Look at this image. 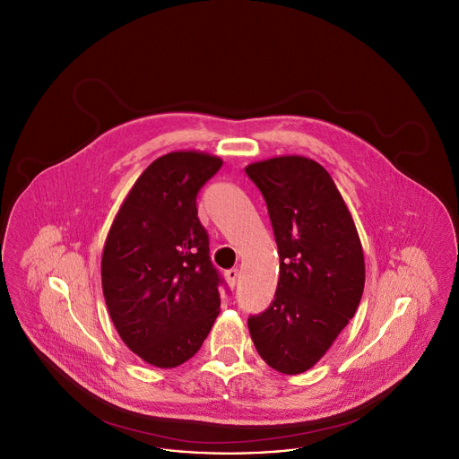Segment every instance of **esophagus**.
Wrapping results in <instances>:
<instances>
[{
  "label": "esophagus",
  "mask_w": 459,
  "mask_h": 459,
  "mask_svg": "<svg viewBox=\"0 0 459 459\" xmlns=\"http://www.w3.org/2000/svg\"><path fill=\"white\" fill-rule=\"evenodd\" d=\"M225 279H227V282H229L230 287H234L236 282H238V279H239V270H238V268L227 270V272H225Z\"/></svg>",
  "instance_id": "1"
}]
</instances>
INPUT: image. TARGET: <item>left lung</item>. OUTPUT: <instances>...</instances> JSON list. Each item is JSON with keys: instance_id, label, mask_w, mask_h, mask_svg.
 Wrapping results in <instances>:
<instances>
[{"instance_id": "obj_1", "label": "left lung", "mask_w": 459, "mask_h": 459, "mask_svg": "<svg viewBox=\"0 0 459 459\" xmlns=\"http://www.w3.org/2000/svg\"><path fill=\"white\" fill-rule=\"evenodd\" d=\"M281 256L270 306L247 318L258 354L285 375L311 368L350 324L365 287V258L332 177L305 156L251 163Z\"/></svg>"}]
</instances>
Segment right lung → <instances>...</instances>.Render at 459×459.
I'll return each mask as SVG.
<instances>
[{
    "mask_svg": "<svg viewBox=\"0 0 459 459\" xmlns=\"http://www.w3.org/2000/svg\"><path fill=\"white\" fill-rule=\"evenodd\" d=\"M221 160L165 154L141 174L111 223L101 260L113 325L146 363L175 368L196 354L219 316L225 282L197 219V193Z\"/></svg>",
    "mask_w": 459,
    "mask_h": 459,
    "instance_id": "obj_1",
    "label": "right lung"
}]
</instances>
